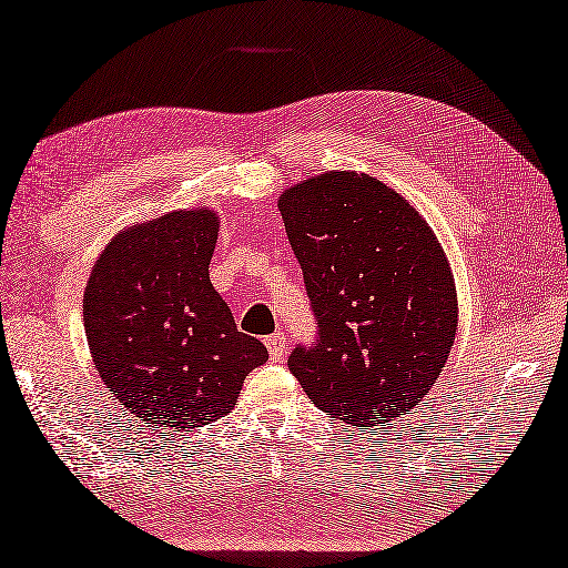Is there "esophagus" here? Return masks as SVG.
<instances>
[{"label":"esophagus","instance_id":"34e87169","mask_svg":"<svg viewBox=\"0 0 568 568\" xmlns=\"http://www.w3.org/2000/svg\"><path fill=\"white\" fill-rule=\"evenodd\" d=\"M264 345H267L270 357H272L274 363L284 361V355H286V338H284V333H272V335H267V341H264Z\"/></svg>","mask_w":568,"mask_h":568}]
</instances>
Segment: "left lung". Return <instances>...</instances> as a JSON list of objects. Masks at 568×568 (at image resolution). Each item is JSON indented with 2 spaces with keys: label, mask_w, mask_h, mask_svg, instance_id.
Segmentation results:
<instances>
[{
  "label": "left lung",
  "mask_w": 568,
  "mask_h": 568,
  "mask_svg": "<svg viewBox=\"0 0 568 568\" xmlns=\"http://www.w3.org/2000/svg\"><path fill=\"white\" fill-rule=\"evenodd\" d=\"M280 211L318 328L288 369L333 419H397L432 389L456 341V286L436 235L367 173H321L286 189Z\"/></svg>",
  "instance_id": "1"
}]
</instances>
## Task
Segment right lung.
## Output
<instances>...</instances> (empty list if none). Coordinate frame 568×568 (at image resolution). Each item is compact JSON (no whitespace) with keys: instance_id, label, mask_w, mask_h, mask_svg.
<instances>
[{"instance_id":"add662e5","label":"right lung","mask_w":568,"mask_h":568,"mask_svg":"<svg viewBox=\"0 0 568 568\" xmlns=\"http://www.w3.org/2000/svg\"><path fill=\"white\" fill-rule=\"evenodd\" d=\"M213 211H179L114 237L85 286L88 345L108 389L139 419L186 432L233 409L267 348L240 333L211 284Z\"/></svg>"}]
</instances>
